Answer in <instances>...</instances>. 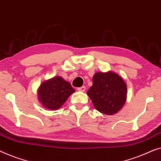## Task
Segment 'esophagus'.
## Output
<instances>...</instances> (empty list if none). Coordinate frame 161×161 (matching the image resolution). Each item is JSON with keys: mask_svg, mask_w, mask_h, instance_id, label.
I'll use <instances>...</instances> for the list:
<instances>
[{"mask_svg": "<svg viewBox=\"0 0 161 161\" xmlns=\"http://www.w3.org/2000/svg\"><path fill=\"white\" fill-rule=\"evenodd\" d=\"M77 90H78V91H80V92H85V90H86V88H85V86H82V87H79Z\"/></svg>", "mask_w": 161, "mask_h": 161, "instance_id": "1", "label": "esophagus"}]
</instances>
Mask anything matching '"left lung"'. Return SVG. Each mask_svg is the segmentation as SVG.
I'll use <instances>...</instances> for the list:
<instances>
[{
    "label": "left lung",
    "instance_id": "obj_1",
    "mask_svg": "<svg viewBox=\"0 0 161 161\" xmlns=\"http://www.w3.org/2000/svg\"><path fill=\"white\" fill-rule=\"evenodd\" d=\"M87 94L96 110L112 115L118 112L125 103L127 85L123 79L114 71L97 72Z\"/></svg>",
    "mask_w": 161,
    "mask_h": 161
}]
</instances>
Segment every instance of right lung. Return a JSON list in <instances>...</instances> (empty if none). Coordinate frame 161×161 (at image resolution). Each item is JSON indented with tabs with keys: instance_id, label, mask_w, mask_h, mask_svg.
I'll return each instance as SVG.
<instances>
[{
	"instance_id": "right-lung-1",
	"label": "right lung",
	"mask_w": 161,
	"mask_h": 161,
	"mask_svg": "<svg viewBox=\"0 0 161 161\" xmlns=\"http://www.w3.org/2000/svg\"><path fill=\"white\" fill-rule=\"evenodd\" d=\"M74 92L75 90L69 81L57 76L41 84L37 91L38 100L47 109L56 110L60 108Z\"/></svg>"
}]
</instances>
